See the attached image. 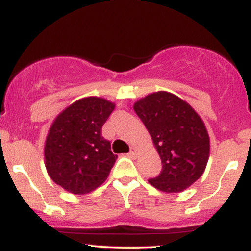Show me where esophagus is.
Listing matches in <instances>:
<instances>
[{
	"label": "esophagus",
	"mask_w": 251,
	"mask_h": 251,
	"mask_svg": "<svg viewBox=\"0 0 251 251\" xmlns=\"http://www.w3.org/2000/svg\"><path fill=\"white\" fill-rule=\"evenodd\" d=\"M129 157H135L137 155V151H135V149H131V151H129Z\"/></svg>",
	"instance_id": "obj_1"
}]
</instances>
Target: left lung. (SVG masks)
Instances as JSON below:
<instances>
[{"mask_svg": "<svg viewBox=\"0 0 251 251\" xmlns=\"http://www.w3.org/2000/svg\"><path fill=\"white\" fill-rule=\"evenodd\" d=\"M133 108L163 164L160 175L149 183L168 194L188 189L203 175L210 155L209 134L201 118L188 102L165 91L142 98Z\"/></svg>", "mask_w": 251, "mask_h": 251, "instance_id": "obj_1", "label": "left lung"}]
</instances>
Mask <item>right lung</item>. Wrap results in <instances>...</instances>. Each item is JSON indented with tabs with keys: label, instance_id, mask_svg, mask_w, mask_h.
I'll return each instance as SVG.
<instances>
[{
	"label": "right lung",
	"instance_id": "add662e5",
	"mask_svg": "<svg viewBox=\"0 0 251 251\" xmlns=\"http://www.w3.org/2000/svg\"><path fill=\"white\" fill-rule=\"evenodd\" d=\"M116 103L103 98L76 100L54 119L45 143V165L51 180L66 191L85 195L107 179L116 163L102 125Z\"/></svg>",
	"mask_w": 251,
	"mask_h": 251
}]
</instances>
